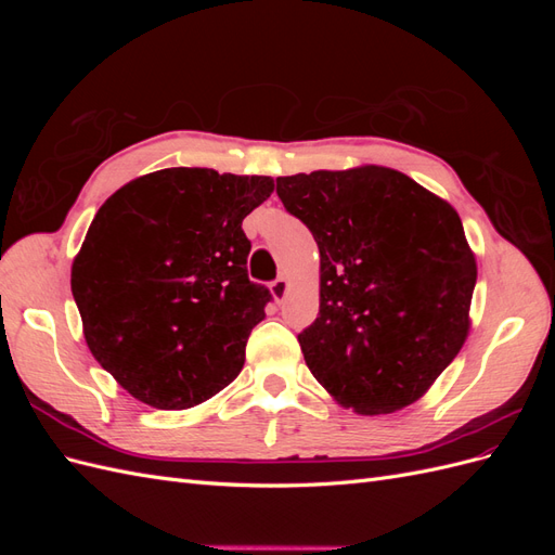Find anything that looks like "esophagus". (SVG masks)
<instances>
[{
    "mask_svg": "<svg viewBox=\"0 0 555 555\" xmlns=\"http://www.w3.org/2000/svg\"><path fill=\"white\" fill-rule=\"evenodd\" d=\"M289 294V280L287 278H278L275 282H271V296L278 300V304H282L284 296Z\"/></svg>",
    "mask_w": 555,
    "mask_h": 555,
    "instance_id": "esophagus-1",
    "label": "esophagus"
}]
</instances>
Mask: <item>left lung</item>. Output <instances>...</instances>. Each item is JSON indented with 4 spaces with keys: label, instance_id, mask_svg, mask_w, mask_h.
Here are the masks:
<instances>
[{
    "label": "left lung",
    "instance_id": "obj_1",
    "mask_svg": "<svg viewBox=\"0 0 555 555\" xmlns=\"http://www.w3.org/2000/svg\"><path fill=\"white\" fill-rule=\"evenodd\" d=\"M278 196L319 247V314L298 335L310 373L357 414L412 405L469 333L477 259L459 212L377 164L284 176Z\"/></svg>",
    "mask_w": 555,
    "mask_h": 555
}]
</instances>
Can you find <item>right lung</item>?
Segmentation results:
<instances>
[{
  "instance_id": "1",
  "label": "right lung",
  "mask_w": 555,
  "mask_h": 555,
  "mask_svg": "<svg viewBox=\"0 0 555 555\" xmlns=\"http://www.w3.org/2000/svg\"><path fill=\"white\" fill-rule=\"evenodd\" d=\"M268 176L162 169L96 210L72 266L82 335L127 393L188 410L238 377L271 294L249 282L243 220Z\"/></svg>"
}]
</instances>
